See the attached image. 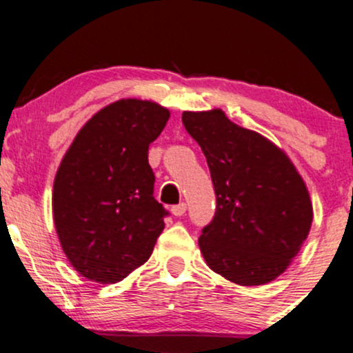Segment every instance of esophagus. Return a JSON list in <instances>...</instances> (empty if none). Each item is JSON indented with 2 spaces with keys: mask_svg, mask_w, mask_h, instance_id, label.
I'll use <instances>...</instances> for the list:
<instances>
[{
  "mask_svg": "<svg viewBox=\"0 0 353 353\" xmlns=\"http://www.w3.org/2000/svg\"><path fill=\"white\" fill-rule=\"evenodd\" d=\"M185 210H188V205H185L184 202H181V204H176V205H172V208H171V212H172L174 216H176V217H181V216H184V214H185Z\"/></svg>",
  "mask_w": 353,
  "mask_h": 353,
  "instance_id": "esophagus-1",
  "label": "esophagus"
}]
</instances>
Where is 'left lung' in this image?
Returning <instances> with one entry per match:
<instances>
[{
	"label": "left lung",
	"mask_w": 353,
	"mask_h": 353,
	"mask_svg": "<svg viewBox=\"0 0 353 353\" xmlns=\"http://www.w3.org/2000/svg\"><path fill=\"white\" fill-rule=\"evenodd\" d=\"M182 124L201 145L216 190V214L199 237L208 265L239 285L277 279L314 217L301 174L282 149L221 109L184 111Z\"/></svg>",
	"instance_id": "left-lung-1"
}]
</instances>
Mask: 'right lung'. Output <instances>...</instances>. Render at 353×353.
<instances>
[{
	"instance_id": "right-lung-1",
	"label": "right lung",
	"mask_w": 353,
	"mask_h": 353,
	"mask_svg": "<svg viewBox=\"0 0 353 353\" xmlns=\"http://www.w3.org/2000/svg\"><path fill=\"white\" fill-rule=\"evenodd\" d=\"M169 111L121 99L96 112L64 154L52 189L56 232L89 281L114 283L151 257L168 210L154 199L149 144Z\"/></svg>"
}]
</instances>
